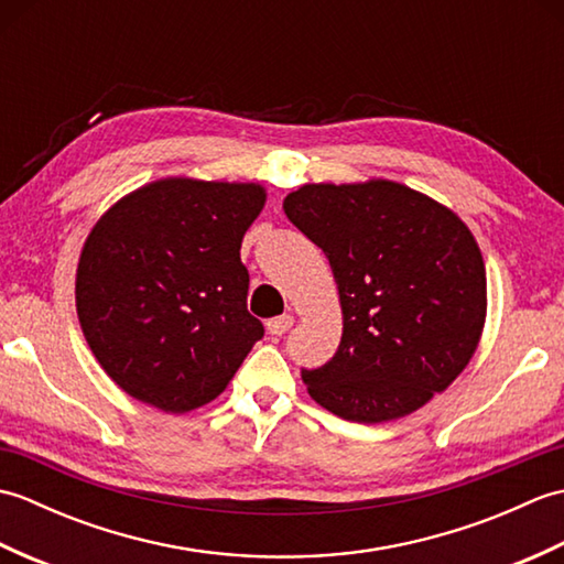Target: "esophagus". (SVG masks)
Instances as JSON below:
<instances>
[{"label":"esophagus","mask_w":564,"mask_h":564,"mask_svg":"<svg viewBox=\"0 0 564 564\" xmlns=\"http://www.w3.org/2000/svg\"><path fill=\"white\" fill-rule=\"evenodd\" d=\"M293 315H281V317H273L267 322V332L271 337H281V334L289 332L293 327Z\"/></svg>","instance_id":"1"}]
</instances>
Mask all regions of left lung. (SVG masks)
I'll list each match as a JSON object with an SVG mask.
<instances>
[{
    "instance_id": "1",
    "label": "left lung",
    "mask_w": 564,
    "mask_h": 564,
    "mask_svg": "<svg viewBox=\"0 0 564 564\" xmlns=\"http://www.w3.org/2000/svg\"><path fill=\"white\" fill-rule=\"evenodd\" d=\"M283 210L329 259L344 317L332 361L303 370L310 398L380 424L446 390L487 317L482 251L458 215L388 178L305 184Z\"/></svg>"
}]
</instances>
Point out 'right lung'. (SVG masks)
I'll list each match as a JSON object with an SVG mask.
<instances>
[{"instance_id": "1", "label": "right lung", "mask_w": 564, "mask_h": 564, "mask_svg": "<svg viewBox=\"0 0 564 564\" xmlns=\"http://www.w3.org/2000/svg\"><path fill=\"white\" fill-rule=\"evenodd\" d=\"M261 184L170 176L140 186L91 227L77 263V317L118 388L184 414L227 388L261 337L239 259Z\"/></svg>"}]
</instances>
